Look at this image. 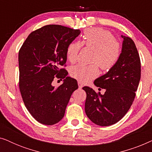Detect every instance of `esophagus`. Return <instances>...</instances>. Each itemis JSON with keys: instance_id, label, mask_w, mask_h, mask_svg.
Here are the masks:
<instances>
[{"instance_id": "obj_1", "label": "esophagus", "mask_w": 152, "mask_h": 152, "mask_svg": "<svg viewBox=\"0 0 152 152\" xmlns=\"http://www.w3.org/2000/svg\"><path fill=\"white\" fill-rule=\"evenodd\" d=\"M78 86H79V88H82V87H83V86H84V85H83V84L81 82H80V81H78Z\"/></svg>"}]
</instances>
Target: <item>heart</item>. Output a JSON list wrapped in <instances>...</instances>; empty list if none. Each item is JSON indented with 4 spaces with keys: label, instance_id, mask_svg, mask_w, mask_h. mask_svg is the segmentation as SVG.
<instances>
[{
    "label": "heart",
    "instance_id": "heart-1",
    "mask_svg": "<svg viewBox=\"0 0 152 152\" xmlns=\"http://www.w3.org/2000/svg\"><path fill=\"white\" fill-rule=\"evenodd\" d=\"M82 42L72 41L66 48V57L69 61H76L82 45L93 50L91 65L77 64L70 68L72 77L87 82L98 76V66L104 71L112 69L117 64L121 54V46L109 31L100 28L86 29L82 35Z\"/></svg>",
    "mask_w": 152,
    "mask_h": 152
}]
</instances>
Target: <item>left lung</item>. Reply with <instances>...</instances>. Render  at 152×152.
Returning a JSON list of instances; mask_svg holds the SVG:
<instances>
[{"instance_id":"obj_1","label":"left lung","mask_w":152,"mask_h":152,"mask_svg":"<svg viewBox=\"0 0 152 152\" xmlns=\"http://www.w3.org/2000/svg\"><path fill=\"white\" fill-rule=\"evenodd\" d=\"M123 38L120 59L114 67L96 79L94 84L105 89L102 95L93 88L84 86L86 93L85 112L93 123L110 126L120 121L127 113L136 97L140 80L141 64L134 41Z\"/></svg>"}]
</instances>
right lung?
Returning <instances> with one entry per match:
<instances>
[{
	"instance_id": "1",
	"label": "right lung",
	"mask_w": 152,
	"mask_h": 152,
	"mask_svg": "<svg viewBox=\"0 0 152 152\" xmlns=\"http://www.w3.org/2000/svg\"><path fill=\"white\" fill-rule=\"evenodd\" d=\"M80 30L48 25L31 32L18 53L19 89L27 109L37 121L53 125L61 120L77 80L67 77L66 48L80 34ZM56 78L64 83L55 88Z\"/></svg>"
}]
</instances>
